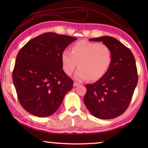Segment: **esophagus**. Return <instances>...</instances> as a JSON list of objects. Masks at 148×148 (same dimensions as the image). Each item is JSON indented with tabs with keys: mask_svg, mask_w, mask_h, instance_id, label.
Wrapping results in <instances>:
<instances>
[{
	"mask_svg": "<svg viewBox=\"0 0 148 148\" xmlns=\"http://www.w3.org/2000/svg\"><path fill=\"white\" fill-rule=\"evenodd\" d=\"M79 85V83H77V82H74V87H77V86H78Z\"/></svg>",
	"mask_w": 148,
	"mask_h": 148,
	"instance_id": "obj_1",
	"label": "esophagus"
}]
</instances>
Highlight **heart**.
<instances>
[{
    "label": "heart",
    "mask_w": 148,
    "mask_h": 148,
    "mask_svg": "<svg viewBox=\"0 0 148 148\" xmlns=\"http://www.w3.org/2000/svg\"><path fill=\"white\" fill-rule=\"evenodd\" d=\"M112 50L108 45L87 40H80L72 45L71 52L64 51L61 62L65 73L72 75L77 66L74 77L77 81L91 79L96 81L106 73L112 63Z\"/></svg>",
    "instance_id": "heart-1"
}]
</instances>
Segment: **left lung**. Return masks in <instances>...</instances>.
<instances>
[{
	"instance_id": "1",
	"label": "left lung",
	"mask_w": 148,
	"mask_h": 148,
	"mask_svg": "<svg viewBox=\"0 0 148 148\" xmlns=\"http://www.w3.org/2000/svg\"><path fill=\"white\" fill-rule=\"evenodd\" d=\"M89 40L108 45L112 60L103 77L86 86L84 103L97 118L113 119L123 114L131 101L138 83L136 61L131 50L113 37L104 36Z\"/></svg>"
}]
</instances>
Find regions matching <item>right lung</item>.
<instances>
[{"label": "right lung", "instance_id": "right-lung-1", "mask_svg": "<svg viewBox=\"0 0 148 148\" xmlns=\"http://www.w3.org/2000/svg\"><path fill=\"white\" fill-rule=\"evenodd\" d=\"M76 38L46 32L19 50L12 74L19 101L34 116L47 117L61 106L73 80L62 70L61 55Z\"/></svg>", "mask_w": 148, "mask_h": 148}]
</instances>
